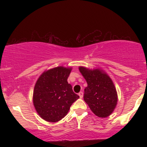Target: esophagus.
<instances>
[{"label": "esophagus", "instance_id": "34e87169", "mask_svg": "<svg viewBox=\"0 0 147 147\" xmlns=\"http://www.w3.org/2000/svg\"><path fill=\"white\" fill-rule=\"evenodd\" d=\"M83 95H84L83 92H79V97H80V98H82V97H83Z\"/></svg>", "mask_w": 147, "mask_h": 147}]
</instances>
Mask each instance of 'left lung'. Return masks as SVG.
Wrapping results in <instances>:
<instances>
[{
    "instance_id": "1",
    "label": "left lung",
    "mask_w": 147,
    "mask_h": 147,
    "mask_svg": "<svg viewBox=\"0 0 147 147\" xmlns=\"http://www.w3.org/2000/svg\"><path fill=\"white\" fill-rule=\"evenodd\" d=\"M86 81L84 99L95 115L106 117L113 112L117 102V94L113 82L101 69L79 68Z\"/></svg>"
}]
</instances>
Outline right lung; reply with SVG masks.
Returning a JSON list of instances; mask_svg holds the SVG:
<instances>
[{
  "mask_svg": "<svg viewBox=\"0 0 147 147\" xmlns=\"http://www.w3.org/2000/svg\"><path fill=\"white\" fill-rule=\"evenodd\" d=\"M72 68L57 67L38 77L33 92V104L37 113L47 122H56L66 115L79 96L68 83Z\"/></svg>",
  "mask_w": 147,
  "mask_h": 147,
  "instance_id": "1",
  "label": "right lung"
}]
</instances>
